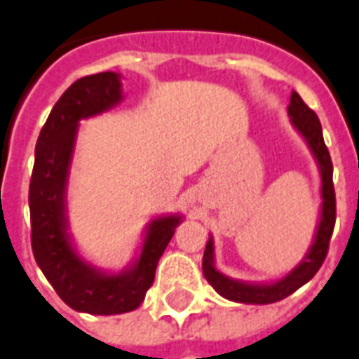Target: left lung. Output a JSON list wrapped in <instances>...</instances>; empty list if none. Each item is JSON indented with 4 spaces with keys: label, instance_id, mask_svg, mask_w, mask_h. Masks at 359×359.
<instances>
[{
    "label": "left lung",
    "instance_id": "1",
    "mask_svg": "<svg viewBox=\"0 0 359 359\" xmlns=\"http://www.w3.org/2000/svg\"><path fill=\"white\" fill-rule=\"evenodd\" d=\"M289 118L297 131L301 133L302 139L306 140L310 152L314 156L318 169H320L321 179V213L318 230H316L314 241L308 249L297 266L289 272L285 278L274 281V283H247V281L232 280L220 272L215 266V243L213 238L209 236V241L203 253V276L205 280L213 285V289L220 297L228 301L245 302V304H272L281 299H285L297 289L302 287L304 283L312 280L316 272L325 261V255L329 249V240L335 228V188H333V163L327 152V146L323 142L321 135V123L314 110H310L304 100L299 97V93H291V102L287 106Z\"/></svg>",
    "mask_w": 359,
    "mask_h": 359
}]
</instances>
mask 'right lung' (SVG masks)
Wrapping results in <instances>:
<instances>
[{
    "label": "right lung",
    "mask_w": 359,
    "mask_h": 359,
    "mask_svg": "<svg viewBox=\"0 0 359 359\" xmlns=\"http://www.w3.org/2000/svg\"><path fill=\"white\" fill-rule=\"evenodd\" d=\"M119 78L116 72H100L74 81L62 93L39 133L28 194L32 251L38 266L68 306L98 316L123 314L140 306L152 287L159 257L182 222L180 215L150 220L139 257L114 274L89 264L72 245L66 190L79 121L121 102Z\"/></svg>",
    "instance_id": "add662e5"
}]
</instances>
